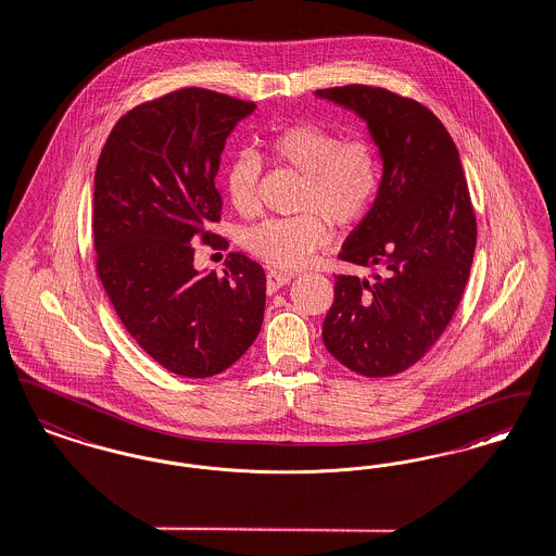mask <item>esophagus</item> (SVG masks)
<instances>
[{
	"mask_svg": "<svg viewBox=\"0 0 556 556\" xmlns=\"http://www.w3.org/2000/svg\"><path fill=\"white\" fill-rule=\"evenodd\" d=\"M265 278H267V292L274 294V292L280 291L285 285L291 282L292 274H289V271H278V269H269Z\"/></svg>",
	"mask_w": 556,
	"mask_h": 556,
	"instance_id": "34e87169",
	"label": "esophagus"
}]
</instances>
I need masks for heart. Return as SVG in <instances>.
<instances>
[{
    "label": "heart",
    "mask_w": 556,
    "mask_h": 556,
    "mask_svg": "<svg viewBox=\"0 0 556 556\" xmlns=\"http://www.w3.org/2000/svg\"><path fill=\"white\" fill-rule=\"evenodd\" d=\"M265 156L303 177L296 217L265 219L242 235V244L265 264L294 269L320 251L330 226L345 230L357 224L379 192L380 163L364 138H345L316 123L285 125L262 140ZM262 163L253 154H238L226 169V194L238 213L257 208Z\"/></svg>",
    "instance_id": "heart-1"
}]
</instances>
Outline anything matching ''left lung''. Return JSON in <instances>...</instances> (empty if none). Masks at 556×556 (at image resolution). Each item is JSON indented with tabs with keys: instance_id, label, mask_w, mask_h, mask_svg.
Returning a JSON list of instances; mask_svg holds the SVG:
<instances>
[{
	"instance_id": "obj_1",
	"label": "left lung",
	"mask_w": 556,
	"mask_h": 556,
	"mask_svg": "<svg viewBox=\"0 0 556 556\" xmlns=\"http://www.w3.org/2000/svg\"><path fill=\"white\" fill-rule=\"evenodd\" d=\"M368 125L382 161L377 199L339 257L379 265L372 280L334 276L321 339L362 377L416 364L452 320L467 287L477 224L460 154L427 106L370 86L318 89Z\"/></svg>"
}]
</instances>
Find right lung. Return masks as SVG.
<instances>
[{
    "instance_id": "1",
    "label": "right lung",
    "mask_w": 556,
    "mask_h": 556,
    "mask_svg": "<svg viewBox=\"0 0 556 556\" xmlns=\"http://www.w3.org/2000/svg\"><path fill=\"white\" fill-rule=\"evenodd\" d=\"M255 104L203 88L136 106L113 127L93 176L98 276L127 332L179 377L206 379L253 345L264 267L230 253L224 278L194 267L197 238L219 222L215 188L228 136Z\"/></svg>"
}]
</instances>
